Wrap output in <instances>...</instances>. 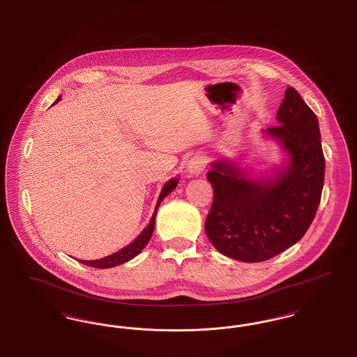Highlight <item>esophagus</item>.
<instances>
[{"label": "esophagus", "mask_w": 357, "mask_h": 357, "mask_svg": "<svg viewBox=\"0 0 357 357\" xmlns=\"http://www.w3.org/2000/svg\"><path fill=\"white\" fill-rule=\"evenodd\" d=\"M206 167V159L202 155H195L190 159L188 169H189L191 175H199L204 172V169Z\"/></svg>", "instance_id": "34e87169"}]
</instances>
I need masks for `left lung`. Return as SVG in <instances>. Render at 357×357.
<instances>
[{"label": "left lung", "mask_w": 357, "mask_h": 357, "mask_svg": "<svg viewBox=\"0 0 357 357\" xmlns=\"http://www.w3.org/2000/svg\"><path fill=\"white\" fill-rule=\"evenodd\" d=\"M278 120L267 132L290 153L286 172L257 182L218 162L206 174L214 198L205 231L217 251L240 261H264L298 243L321 201L325 156L314 112L287 87Z\"/></svg>", "instance_id": "1"}]
</instances>
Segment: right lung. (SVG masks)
<instances>
[{
	"mask_svg": "<svg viewBox=\"0 0 357 357\" xmlns=\"http://www.w3.org/2000/svg\"><path fill=\"white\" fill-rule=\"evenodd\" d=\"M59 100H61V97L55 102H58ZM176 185H178V179H172V181H169V182L166 183V186L163 188L162 192H160L156 209H155V213H153V215L151 218L149 225H148L144 231H142V234L132 244H129L128 247L123 248L121 251L116 252V253H113L110 256H106L104 259H100V260H79V261L84 263L86 266H89V267H94V268H110V267L120 266V264L126 263L128 260L133 259L136 255H139L140 252L143 251V248L147 245L148 241H149V238H151V236L153 233V229H155V217H156V211H158L160 202L167 197L172 190L176 188Z\"/></svg>",
	"mask_w": 357,
	"mask_h": 357,
	"instance_id": "right-lung-1",
	"label": "right lung"
}]
</instances>
